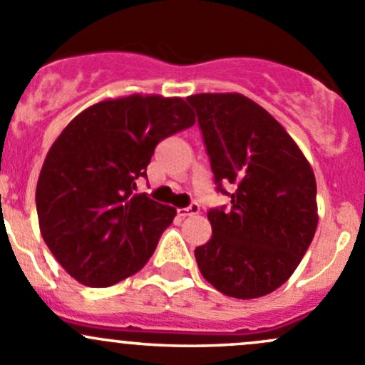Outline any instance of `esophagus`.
<instances>
[{
  "label": "esophagus",
  "mask_w": 365,
  "mask_h": 365,
  "mask_svg": "<svg viewBox=\"0 0 365 365\" xmlns=\"http://www.w3.org/2000/svg\"><path fill=\"white\" fill-rule=\"evenodd\" d=\"M198 212H200V205H198L197 202H191V204L187 205V207L178 210V214H179V216H181V217L195 216V214H198Z\"/></svg>",
  "instance_id": "1"
}]
</instances>
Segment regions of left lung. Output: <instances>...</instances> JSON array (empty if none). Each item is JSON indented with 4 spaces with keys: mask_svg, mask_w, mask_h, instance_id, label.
<instances>
[{
    "mask_svg": "<svg viewBox=\"0 0 365 365\" xmlns=\"http://www.w3.org/2000/svg\"><path fill=\"white\" fill-rule=\"evenodd\" d=\"M186 100L197 110L216 190L230 197L228 209H209L212 237L195 250L198 269L221 294L264 297L294 274L314 237L313 168L284 128L246 96Z\"/></svg>",
    "mask_w": 365,
    "mask_h": 365,
    "instance_id": "obj_1",
    "label": "left lung"
}]
</instances>
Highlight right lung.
<instances>
[{
  "label": "right lung",
  "instance_id": "add662e5",
  "mask_svg": "<svg viewBox=\"0 0 365 365\" xmlns=\"http://www.w3.org/2000/svg\"><path fill=\"white\" fill-rule=\"evenodd\" d=\"M193 125L182 98L133 95L86 108L52 144L36 184L40 232L78 283L112 287L151 258L175 209L137 182L156 145Z\"/></svg>",
  "mask_w": 365,
  "mask_h": 365
}]
</instances>
